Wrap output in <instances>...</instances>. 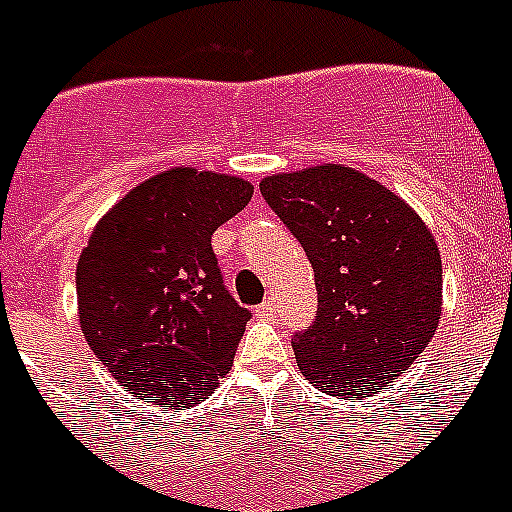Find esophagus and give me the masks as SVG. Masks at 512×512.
I'll return each mask as SVG.
<instances>
[{
  "instance_id": "1",
  "label": "esophagus",
  "mask_w": 512,
  "mask_h": 512,
  "mask_svg": "<svg viewBox=\"0 0 512 512\" xmlns=\"http://www.w3.org/2000/svg\"><path fill=\"white\" fill-rule=\"evenodd\" d=\"M274 312H277V300L274 297H269V300H264L256 307V315H261V318H274Z\"/></svg>"
}]
</instances>
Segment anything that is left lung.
<instances>
[{
    "instance_id": "left-lung-1",
    "label": "left lung",
    "mask_w": 512,
    "mask_h": 512,
    "mask_svg": "<svg viewBox=\"0 0 512 512\" xmlns=\"http://www.w3.org/2000/svg\"><path fill=\"white\" fill-rule=\"evenodd\" d=\"M261 194L315 271L318 310L292 338L300 372L328 395H374L438 328L431 230L390 189L338 164L269 176Z\"/></svg>"
}]
</instances>
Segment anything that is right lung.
I'll use <instances>...</instances> for the list:
<instances>
[{
  "label": "right lung",
  "mask_w": 512,
  "mask_h": 512,
  "mask_svg": "<svg viewBox=\"0 0 512 512\" xmlns=\"http://www.w3.org/2000/svg\"><path fill=\"white\" fill-rule=\"evenodd\" d=\"M243 179L171 169L125 194L76 264L84 338L112 377L161 408L215 392L251 310L233 300L212 233L251 202Z\"/></svg>",
  "instance_id": "right-lung-1"
}]
</instances>
